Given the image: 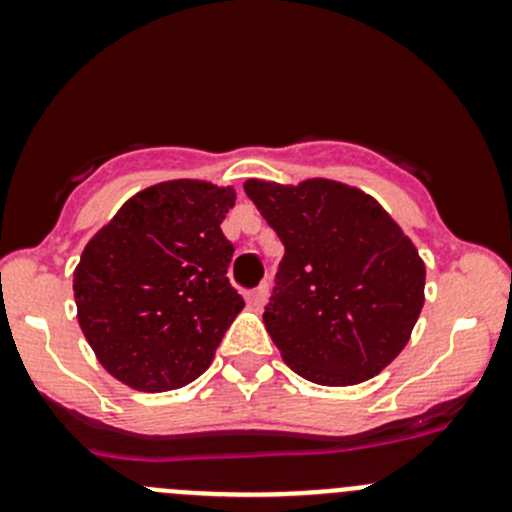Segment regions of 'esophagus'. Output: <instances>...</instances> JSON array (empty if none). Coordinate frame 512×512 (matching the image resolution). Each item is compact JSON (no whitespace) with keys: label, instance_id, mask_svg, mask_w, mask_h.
<instances>
[{"label":"esophagus","instance_id":"1","mask_svg":"<svg viewBox=\"0 0 512 512\" xmlns=\"http://www.w3.org/2000/svg\"><path fill=\"white\" fill-rule=\"evenodd\" d=\"M267 297H270V287L262 285V287L252 289V292L247 294V304H250V307L255 309V312H260V309L267 304Z\"/></svg>","mask_w":512,"mask_h":512}]
</instances>
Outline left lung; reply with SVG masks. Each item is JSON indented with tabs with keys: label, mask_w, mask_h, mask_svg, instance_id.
Listing matches in <instances>:
<instances>
[{
	"label": "left lung",
	"mask_w": 512,
	"mask_h": 512,
	"mask_svg": "<svg viewBox=\"0 0 512 512\" xmlns=\"http://www.w3.org/2000/svg\"><path fill=\"white\" fill-rule=\"evenodd\" d=\"M245 193L285 245L265 327L292 371L354 386L409 344L426 265L371 195L329 178L297 185L245 180Z\"/></svg>",
	"instance_id": "obj_1"
}]
</instances>
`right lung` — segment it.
<instances>
[{"mask_svg":"<svg viewBox=\"0 0 512 512\" xmlns=\"http://www.w3.org/2000/svg\"><path fill=\"white\" fill-rule=\"evenodd\" d=\"M232 185L178 178L141 190L89 240L76 317L103 369L160 394L198 379L245 302L227 280Z\"/></svg>","mask_w":512,"mask_h":512,"instance_id":"add662e5","label":"right lung"}]
</instances>
